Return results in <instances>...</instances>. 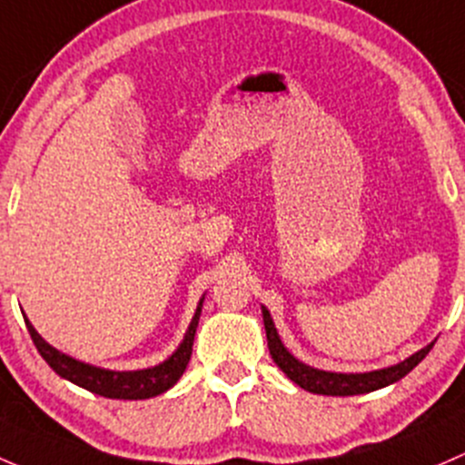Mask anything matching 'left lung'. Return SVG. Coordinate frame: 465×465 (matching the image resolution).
<instances>
[{
	"instance_id": "left-lung-1",
	"label": "left lung",
	"mask_w": 465,
	"mask_h": 465,
	"mask_svg": "<svg viewBox=\"0 0 465 465\" xmlns=\"http://www.w3.org/2000/svg\"><path fill=\"white\" fill-rule=\"evenodd\" d=\"M262 315H264V329H266V340L268 349H271V356L275 361V365L284 371L295 385H300L306 391H313V394H324V396H356V394H367V391L381 390V387L391 385V382L401 381L403 376H408L425 356L432 349V344L423 347L420 351L411 353L410 358H405L399 365L385 367V370L376 371H365V374H338V371H324L315 370V367L304 365L300 362L289 349L282 344L280 336H277V329L272 324L271 313H268L266 306H262Z\"/></svg>"
}]
</instances>
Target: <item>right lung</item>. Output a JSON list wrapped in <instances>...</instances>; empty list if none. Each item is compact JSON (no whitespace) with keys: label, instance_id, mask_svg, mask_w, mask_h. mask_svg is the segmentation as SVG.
<instances>
[{"label":"right lung","instance_id":"obj_1","mask_svg":"<svg viewBox=\"0 0 465 465\" xmlns=\"http://www.w3.org/2000/svg\"><path fill=\"white\" fill-rule=\"evenodd\" d=\"M201 306H203V298L199 300L193 322H190L183 342L176 347V351L172 353L167 361H163L161 365L136 371H112L75 361V358L66 356V353L51 347V344L35 331V327L28 322V318H24V322H26L28 333H31L40 356L49 362V367L57 376L66 378V381H71L74 385L84 387V390L94 391V394L104 396V399L141 401L163 394V391H167L170 387H174V382L183 376L185 367H188L190 362V356H193V342L194 333H197Z\"/></svg>","mask_w":465,"mask_h":465}]
</instances>
